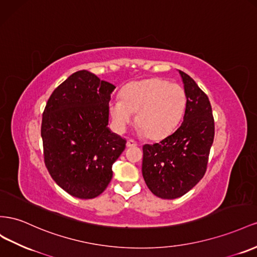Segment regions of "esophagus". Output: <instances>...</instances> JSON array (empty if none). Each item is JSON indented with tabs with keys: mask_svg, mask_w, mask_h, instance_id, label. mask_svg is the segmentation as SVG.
I'll return each mask as SVG.
<instances>
[{
	"mask_svg": "<svg viewBox=\"0 0 257 257\" xmlns=\"http://www.w3.org/2000/svg\"><path fill=\"white\" fill-rule=\"evenodd\" d=\"M135 146H137V143L133 140H127L126 142V147L130 148V147H135Z\"/></svg>",
	"mask_w": 257,
	"mask_h": 257,
	"instance_id": "obj_1",
	"label": "esophagus"
}]
</instances>
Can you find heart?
<instances>
[{"label": "heart", "instance_id": "obj_1", "mask_svg": "<svg viewBox=\"0 0 257 257\" xmlns=\"http://www.w3.org/2000/svg\"><path fill=\"white\" fill-rule=\"evenodd\" d=\"M186 106L187 96L183 86L152 78L130 83L123 89L122 98L110 100L109 110L117 133H124L137 113L138 134L160 140L177 128Z\"/></svg>", "mask_w": 257, "mask_h": 257}]
</instances>
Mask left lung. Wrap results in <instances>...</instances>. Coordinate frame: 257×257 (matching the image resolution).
<instances>
[{"instance_id":"left-lung-1","label":"left lung","mask_w":257,"mask_h":257,"mask_svg":"<svg viewBox=\"0 0 257 257\" xmlns=\"http://www.w3.org/2000/svg\"><path fill=\"white\" fill-rule=\"evenodd\" d=\"M178 72L187 96L184 121L160 143L143 147L145 183L155 196L162 199L182 197L200 182L214 141L209 98L188 74Z\"/></svg>"}]
</instances>
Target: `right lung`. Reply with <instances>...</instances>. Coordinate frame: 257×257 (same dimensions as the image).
<instances>
[{
	"label": "right lung",
	"instance_id": "1",
	"mask_svg": "<svg viewBox=\"0 0 257 257\" xmlns=\"http://www.w3.org/2000/svg\"><path fill=\"white\" fill-rule=\"evenodd\" d=\"M115 86L81 70L55 89L43 112L44 161L60 188L93 199L107 188L112 164L126 141L108 127L110 95Z\"/></svg>",
	"mask_w": 257,
	"mask_h": 257
}]
</instances>
